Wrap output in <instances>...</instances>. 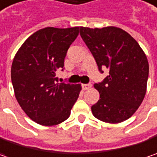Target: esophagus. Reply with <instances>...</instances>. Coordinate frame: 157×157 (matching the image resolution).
I'll use <instances>...</instances> for the list:
<instances>
[{"mask_svg":"<svg viewBox=\"0 0 157 157\" xmlns=\"http://www.w3.org/2000/svg\"><path fill=\"white\" fill-rule=\"evenodd\" d=\"M82 89H83V90H89V89H90V88H91V84H90V83H88V84H82Z\"/></svg>","mask_w":157,"mask_h":157,"instance_id":"obj_1","label":"esophagus"}]
</instances>
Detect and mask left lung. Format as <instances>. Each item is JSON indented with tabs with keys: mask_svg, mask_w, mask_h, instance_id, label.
Segmentation results:
<instances>
[{
	"mask_svg": "<svg viewBox=\"0 0 157 157\" xmlns=\"http://www.w3.org/2000/svg\"><path fill=\"white\" fill-rule=\"evenodd\" d=\"M80 34L97 62L98 70L109 75L94 88L99 99L91 106L102 122L118 124L129 119L142 103L148 78V61L137 41L124 30L80 27Z\"/></svg>",
	"mask_w": 157,
	"mask_h": 157,
	"instance_id": "obj_1",
	"label": "left lung"
}]
</instances>
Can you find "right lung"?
<instances>
[{
	"label": "right lung",
	"instance_id": "add662e5",
	"mask_svg": "<svg viewBox=\"0 0 157 157\" xmlns=\"http://www.w3.org/2000/svg\"><path fill=\"white\" fill-rule=\"evenodd\" d=\"M79 26L45 27L29 36L15 55L11 82L16 98L35 123L53 126L66 121L77 100L81 84L59 82L67 50Z\"/></svg>",
	"mask_w": 157,
	"mask_h": 157
}]
</instances>
